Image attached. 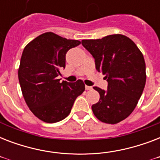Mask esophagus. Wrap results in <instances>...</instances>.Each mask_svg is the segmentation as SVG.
<instances>
[{"mask_svg": "<svg viewBox=\"0 0 160 160\" xmlns=\"http://www.w3.org/2000/svg\"><path fill=\"white\" fill-rule=\"evenodd\" d=\"M85 90H92V87L91 86H88V85H85Z\"/></svg>", "mask_w": 160, "mask_h": 160, "instance_id": "1", "label": "esophagus"}]
</instances>
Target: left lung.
<instances>
[{
    "label": "left lung",
    "mask_w": 160,
    "mask_h": 160,
    "mask_svg": "<svg viewBox=\"0 0 160 160\" xmlns=\"http://www.w3.org/2000/svg\"><path fill=\"white\" fill-rule=\"evenodd\" d=\"M81 44L108 82L106 90L94 87L100 97L92 105L93 113L100 121L117 124L131 114L141 97L146 81L144 56L134 41L123 35L83 40Z\"/></svg>",
    "instance_id": "left-lung-1"
}]
</instances>
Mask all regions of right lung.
Wrapping results in <instances>:
<instances>
[{"label": "right lung", "instance_id": "1", "mask_svg": "<svg viewBox=\"0 0 160 160\" xmlns=\"http://www.w3.org/2000/svg\"><path fill=\"white\" fill-rule=\"evenodd\" d=\"M80 41L46 32L31 41L21 55L18 78L23 97L31 111L46 123L69 115L76 98L85 90L82 80L70 83L58 76L65 68V55Z\"/></svg>", "mask_w": 160, "mask_h": 160}]
</instances>
